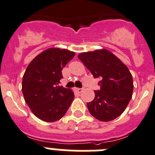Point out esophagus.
Here are the masks:
<instances>
[{"label":"esophagus","mask_w":155,"mask_h":155,"mask_svg":"<svg viewBox=\"0 0 155 155\" xmlns=\"http://www.w3.org/2000/svg\"><path fill=\"white\" fill-rule=\"evenodd\" d=\"M83 89L82 88H76V91L78 93V94H80V93L83 92Z\"/></svg>","instance_id":"obj_1"}]
</instances>
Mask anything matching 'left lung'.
Masks as SVG:
<instances>
[{
  "label": "left lung",
  "mask_w": 155,
  "mask_h": 155,
  "mask_svg": "<svg viewBox=\"0 0 155 155\" xmlns=\"http://www.w3.org/2000/svg\"><path fill=\"white\" fill-rule=\"evenodd\" d=\"M95 79L100 78V90L87 104L91 115L98 120L108 122L125 111L134 91L133 77L126 64L106 49L85 52L78 55Z\"/></svg>",
  "instance_id": "obj_1"
}]
</instances>
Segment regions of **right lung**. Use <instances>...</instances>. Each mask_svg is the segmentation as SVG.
<instances>
[{
	"instance_id": "obj_1",
	"label": "right lung",
	"mask_w": 155,
	"mask_h": 155,
	"mask_svg": "<svg viewBox=\"0 0 155 155\" xmlns=\"http://www.w3.org/2000/svg\"><path fill=\"white\" fill-rule=\"evenodd\" d=\"M74 56L68 50L50 48L37 55L24 73L21 90L25 103L44 122L62 118L73 101V92L59 84L61 70Z\"/></svg>"
}]
</instances>
